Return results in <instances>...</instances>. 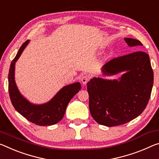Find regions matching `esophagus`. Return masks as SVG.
Segmentation results:
<instances>
[{"mask_svg":"<svg viewBox=\"0 0 159 159\" xmlns=\"http://www.w3.org/2000/svg\"><path fill=\"white\" fill-rule=\"evenodd\" d=\"M89 77L87 76V75H84V76L81 78V82L84 85H86L87 83L89 82Z\"/></svg>","mask_w":159,"mask_h":159,"instance_id":"obj_1","label":"esophagus"}]
</instances>
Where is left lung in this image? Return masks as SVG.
Instances as JSON below:
<instances>
[{"instance_id": "left-lung-1", "label": "left lung", "mask_w": 159, "mask_h": 159, "mask_svg": "<svg viewBox=\"0 0 159 159\" xmlns=\"http://www.w3.org/2000/svg\"><path fill=\"white\" fill-rule=\"evenodd\" d=\"M129 47L143 46L141 42L125 38ZM105 76L120 73L118 79L94 77L87 84L89 109L100 125L113 127L135 119L147 107L153 84V72L149 56L136 52L107 62L102 68Z\"/></svg>"}]
</instances>
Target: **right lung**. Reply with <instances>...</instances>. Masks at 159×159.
<instances>
[{
	"instance_id": "right-lung-1",
	"label": "right lung",
	"mask_w": 159,
	"mask_h": 159,
	"mask_svg": "<svg viewBox=\"0 0 159 159\" xmlns=\"http://www.w3.org/2000/svg\"><path fill=\"white\" fill-rule=\"evenodd\" d=\"M29 43L30 40H27L22 45L11 64L8 74L10 98L15 109L30 122L39 126L57 124L64 117L68 104L81 89V85L79 82L65 85L49 101L43 104L37 105L30 102L20 92L15 80L16 63Z\"/></svg>"
}]
</instances>
